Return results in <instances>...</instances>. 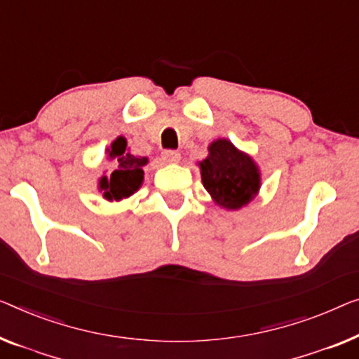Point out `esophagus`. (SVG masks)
<instances>
[{
    "mask_svg": "<svg viewBox=\"0 0 359 359\" xmlns=\"http://www.w3.org/2000/svg\"><path fill=\"white\" fill-rule=\"evenodd\" d=\"M163 159L165 163H179L180 153L174 151V149H165V151L163 153Z\"/></svg>",
    "mask_w": 359,
    "mask_h": 359,
    "instance_id": "1",
    "label": "esophagus"
}]
</instances>
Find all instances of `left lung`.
Masks as SVG:
<instances>
[{
    "mask_svg": "<svg viewBox=\"0 0 359 359\" xmlns=\"http://www.w3.org/2000/svg\"><path fill=\"white\" fill-rule=\"evenodd\" d=\"M208 151V158L198 164L203 185L214 203L233 211L248 205L261 187V174L256 163L227 138L212 142Z\"/></svg>",
    "mask_w": 359,
    "mask_h": 359,
    "instance_id": "8db88e82",
    "label": "left lung"
}]
</instances>
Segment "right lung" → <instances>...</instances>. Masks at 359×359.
Returning a JSON list of instances; mask_svg holds the SVG:
<instances>
[{
    "mask_svg": "<svg viewBox=\"0 0 359 359\" xmlns=\"http://www.w3.org/2000/svg\"><path fill=\"white\" fill-rule=\"evenodd\" d=\"M111 159H114V170L109 175H103L98 182L100 191L108 201H119L128 198L142 187L143 165L148 163V158L133 156L127 151V140L124 137H117L108 149Z\"/></svg>",
    "mask_w": 359,
    "mask_h": 359,
    "instance_id": "right-lung-1",
    "label": "right lung"
}]
</instances>
